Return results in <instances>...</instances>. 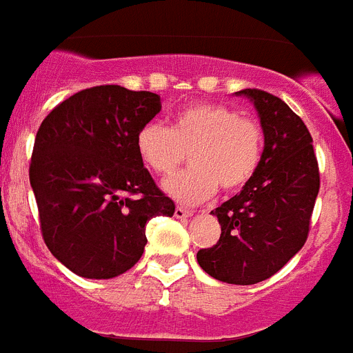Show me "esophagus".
<instances>
[{"label": "esophagus", "mask_w": 353, "mask_h": 353, "mask_svg": "<svg viewBox=\"0 0 353 353\" xmlns=\"http://www.w3.org/2000/svg\"><path fill=\"white\" fill-rule=\"evenodd\" d=\"M191 214H193V211H191V209H185V208L174 209V216L176 218H189Z\"/></svg>", "instance_id": "esophagus-1"}]
</instances>
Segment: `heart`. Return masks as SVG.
Instances as JSON below:
<instances>
[{
	"mask_svg": "<svg viewBox=\"0 0 353 353\" xmlns=\"http://www.w3.org/2000/svg\"><path fill=\"white\" fill-rule=\"evenodd\" d=\"M263 126L236 108L218 103L191 104L174 113L171 128L151 121L137 133L142 164L159 176H171L191 160V170L165 182L182 203H200L218 191H238L261 164Z\"/></svg>",
	"mask_w": 353,
	"mask_h": 353,
	"instance_id": "b5f03b06",
	"label": "heart"
}]
</instances>
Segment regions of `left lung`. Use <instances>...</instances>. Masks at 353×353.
Here are the masks:
<instances>
[{
	"mask_svg": "<svg viewBox=\"0 0 353 353\" xmlns=\"http://www.w3.org/2000/svg\"><path fill=\"white\" fill-rule=\"evenodd\" d=\"M265 133L261 164L240 193L211 211L220 240L200 249L198 265L218 281L254 285L276 274L308 238L319 165L305 122L279 97L247 88Z\"/></svg>",
	"mask_w": 353,
	"mask_h": 353,
	"instance_id": "obj_1",
	"label": "left lung"
}]
</instances>
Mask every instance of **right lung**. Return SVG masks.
Here are the masks:
<instances>
[{"label":"right lung","instance_id":"obj_1","mask_svg":"<svg viewBox=\"0 0 353 353\" xmlns=\"http://www.w3.org/2000/svg\"><path fill=\"white\" fill-rule=\"evenodd\" d=\"M160 95L119 84L81 90L41 122L30 185L43 240L77 276L110 279L141 260L145 223L174 203L137 153V133L160 112Z\"/></svg>","mask_w":353,"mask_h":353}]
</instances>
